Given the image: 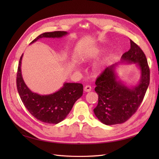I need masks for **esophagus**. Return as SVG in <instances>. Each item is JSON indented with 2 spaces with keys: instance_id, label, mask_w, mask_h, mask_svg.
I'll list each match as a JSON object with an SVG mask.
<instances>
[{
  "instance_id": "esophagus-1",
  "label": "esophagus",
  "mask_w": 159,
  "mask_h": 159,
  "mask_svg": "<svg viewBox=\"0 0 159 159\" xmlns=\"http://www.w3.org/2000/svg\"><path fill=\"white\" fill-rule=\"evenodd\" d=\"M91 89H92V88H91V86L88 85H86L85 87L84 88V91H85V92H89V91H91Z\"/></svg>"
}]
</instances>
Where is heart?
<instances>
[{
    "mask_svg": "<svg viewBox=\"0 0 159 159\" xmlns=\"http://www.w3.org/2000/svg\"><path fill=\"white\" fill-rule=\"evenodd\" d=\"M98 54H99V53L98 52H94V53H93V54H88L87 55L85 56V59L86 60V59L90 58V57H95V56H98ZM103 69V64H99L97 65L95 67L93 71H94V73L98 74V73H99V72H100L101 71H102Z\"/></svg>",
    "mask_w": 159,
    "mask_h": 159,
    "instance_id": "1",
    "label": "heart"
}]
</instances>
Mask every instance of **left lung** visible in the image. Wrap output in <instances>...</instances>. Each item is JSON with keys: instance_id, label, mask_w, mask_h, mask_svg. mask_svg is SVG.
Wrapping results in <instances>:
<instances>
[{"instance_id": "left-lung-1", "label": "left lung", "mask_w": 159, "mask_h": 159, "mask_svg": "<svg viewBox=\"0 0 159 159\" xmlns=\"http://www.w3.org/2000/svg\"><path fill=\"white\" fill-rule=\"evenodd\" d=\"M131 48L124 53L121 59L137 63L141 70V80L136 87L128 88L116 80L114 67H107L95 81V92L98 94V104L93 111L103 124H121L127 121L136 113L145 97L150 82V69L145 54L133 40Z\"/></svg>"}]
</instances>
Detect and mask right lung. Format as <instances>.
I'll list each match as a JSON object with an SVG mask.
<instances>
[{"instance_id": "right-lung-1", "label": "right lung", "mask_w": 159, "mask_h": 159, "mask_svg": "<svg viewBox=\"0 0 159 159\" xmlns=\"http://www.w3.org/2000/svg\"><path fill=\"white\" fill-rule=\"evenodd\" d=\"M67 32H45L36 37L30 44L42 38H60ZM21 56L16 74V87L22 103L29 113L39 121L46 123L57 124L64 120L73 107L75 102L83 95V85L78 83H66L64 87L50 95H40L33 93L24 81L21 74Z\"/></svg>"}]
</instances>
